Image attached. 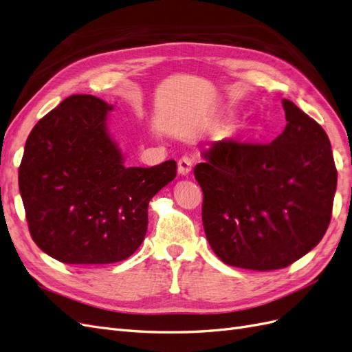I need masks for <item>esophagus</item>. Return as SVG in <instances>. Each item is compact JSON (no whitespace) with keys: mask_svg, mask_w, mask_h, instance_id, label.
<instances>
[{"mask_svg":"<svg viewBox=\"0 0 352 352\" xmlns=\"http://www.w3.org/2000/svg\"><path fill=\"white\" fill-rule=\"evenodd\" d=\"M194 166V158L190 155H184L179 158L177 162V172L184 176H188L190 173V170H192Z\"/></svg>","mask_w":352,"mask_h":352,"instance_id":"esophagus-1","label":"esophagus"}]
</instances>
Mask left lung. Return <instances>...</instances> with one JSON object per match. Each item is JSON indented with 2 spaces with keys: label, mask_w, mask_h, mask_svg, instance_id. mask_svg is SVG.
Instances as JSON below:
<instances>
[{
  "label": "left lung",
  "mask_w": 352,
  "mask_h": 352,
  "mask_svg": "<svg viewBox=\"0 0 352 352\" xmlns=\"http://www.w3.org/2000/svg\"><path fill=\"white\" fill-rule=\"evenodd\" d=\"M285 131L270 144L212 142L194 168L211 250L229 265L283 269L322 241L338 172L323 127L282 100Z\"/></svg>",
  "instance_id": "1"
}]
</instances>
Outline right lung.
I'll return each instance as SVG.
<instances>
[{
    "mask_svg": "<svg viewBox=\"0 0 352 352\" xmlns=\"http://www.w3.org/2000/svg\"><path fill=\"white\" fill-rule=\"evenodd\" d=\"M113 105L70 95L35 124L19 167L30 236L66 264L123 261L140 248L150 199L176 177V162L124 167L107 132Z\"/></svg>",
    "mask_w": 352,
    "mask_h": 352,
    "instance_id": "obj_1",
    "label": "right lung"
}]
</instances>
